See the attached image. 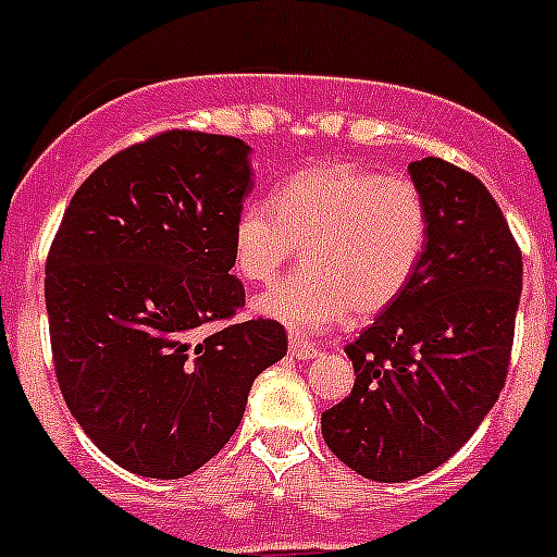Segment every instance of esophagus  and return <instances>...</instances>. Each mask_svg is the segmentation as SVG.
<instances>
[{"label":"esophagus","mask_w":557,"mask_h":557,"mask_svg":"<svg viewBox=\"0 0 557 557\" xmlns=\"http://www.w3.org/2000/svg\"><path fill=\"white\" fill-rule=\"evenodd\" d=\"M289 354H293L295 359H314L321 354V348L314 346V343H307V339L298 337V334H293V337H289Z\"/></svg>","instance_id":"1"}]
</instances>
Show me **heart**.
<instances>
[{
	"label": "heart",
	"mask_w": 557,
	"mask_h": 557,
	"mask_svg": "<svg viewBox=\"0 0 557 557\" xmlns=\"http://www.w3.org/2000/svg\"><path fill=\"white\" fill-rule=\"evenodd\" d=\"M430 243V206L416 181L354 164L295 172L239 209L231 231L236 273L270 284L301 245L304 268L256 309L295 332H321L348 309L368 318L405 293Z\"/></svg>",
	"instance_id": "heart-1"
}]
</instances>
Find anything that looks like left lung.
I'll return each instance as SVG.
<instances>
[{"instance_id": "1", "label": "left lung", "mask_w": 557, "mask_h": 557, "mask_svg": "<svg viewBox=\"0 0 557 557\" xmlns=\"http://www.w3.org/2000/svg\"><path fill=\"white\" fill-rule=\"evenodd\" d=\"M410 175L430 243L407 289L346 346L354 387L323 412L329 449L376 482H405L460 449L508 379L521 250L480 178L444 159Z\"/></svg>"}]
</instances>
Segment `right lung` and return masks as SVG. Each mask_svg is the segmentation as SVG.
Masks as SVG:
<instances>
[{
    "instance_id": "right-lung-1",
    "label": "right lung",
    "mask_w": 557,
    "mask_h": 557,
    "mask_svg": "<svg viewBox=\"0 0 557 557\" xmlns=\"http://www.w3.org/2000/svg\"><path fill=\"white\" fill-rule=\"evenodd\" d=\"M248 145L164 131L97 166L47 256L58 387L116 466L178 480L243 421L253 379L287 354L278 321L236 323L231 231L250 191Z\"/></svg>"
}]
</instances>
